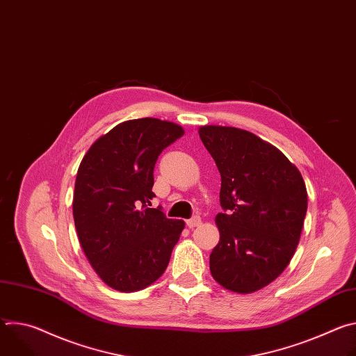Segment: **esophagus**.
Instances as JSON below:
<instances>
[{
	"label": "esophagus",
	"instance_id": "34e87169",
	"mask_svg": "<svg viewBox=\"0 0 356 356\" xmlns=\"http://www.w3.org/2000/svg\"><path fill=\"white\" fill-rule=\"evenodd\" d=\"M198 225H201V218H200V216H194V217H191L190 220H187V227H188V228H195V227H198Z\"/></svg>",
	"mask_w": 356,
	"mask_h": 356
}]
</instances>
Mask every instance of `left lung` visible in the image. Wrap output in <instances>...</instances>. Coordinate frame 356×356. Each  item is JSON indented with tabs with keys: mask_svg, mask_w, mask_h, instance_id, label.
Wrapping results in <instances>:
<instances>
[{
	"mask_svg": "<svg viewBox=\"0 0 356 356\" xmlns=\"http://www.w3.org/2000/svg\"><path fill=\"white\" fill-rule=\"evenodd\" d=\"M200 138L221 175L220 242L213 277L235 293L272 283L291 261L307 213L298 169L273 145L232 127L207 125Z\"/></svg>",
	"mask_w": 356,
	"mask_h": 356,
	"instance_id": "8db88e82",
	"label": "left lung"
}]
</instances>
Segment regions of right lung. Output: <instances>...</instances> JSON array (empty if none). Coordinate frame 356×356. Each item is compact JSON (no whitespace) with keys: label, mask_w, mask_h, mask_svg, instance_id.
I'll return each instance as SVG.
<instances>
[{"label":"right lung","mask_w":356,"mask_h":356,"mask_svg":"<svg viewBox=\"0 0 356 356\" xmlns=\"http://www.w3.org/2000/svg\"><path fill=\"white\" fill-rule=\"evenodd\" d=\"M181 127L156 118L131 120L98 138L76 177L73 217L95 273L120 291H136L166 270L184 228L162 207L150 209L154 169Z\"/></svg>","instance_id":"right-lung-1"}]
</instances>
